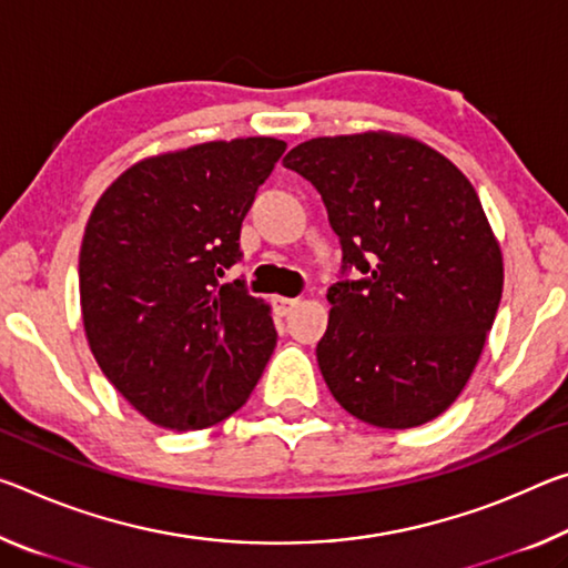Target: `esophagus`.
<instances>
[{
  "instance_id": "1",
  "label": "esophagus",
  "mask_w": 568,
  "mask_h": 568,
  "mask_svg": "<svg viewBox=\"0 0 568 568\" xmlns=\"http://www.w3.org/2000/svg\"><path fill=\"white\" fill-rule=\"evenodd\" d=\"M295 305H298V298H281V295H275L273 298V311H275V316H291L293 313V308Z\"/></svg>"
}]
</instances>
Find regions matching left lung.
<instances>
[{"label":"left lung","mask_w":568,"mask_h":568,"mask_svg":"<svg viewBox=\"0 0 568 568\" xmlns=\"http://www.w3.org/2000/svg\"><path fill=\"white\" fill-rule=\"evenodd\" d=\"M318 189L341 240L323 379L356 419L409 429L465 389L503 295V255L473 184L427 143L386 131L303 141L283 159Z\"/></svg>","instance_id":"8db88e82"}]
</instances>
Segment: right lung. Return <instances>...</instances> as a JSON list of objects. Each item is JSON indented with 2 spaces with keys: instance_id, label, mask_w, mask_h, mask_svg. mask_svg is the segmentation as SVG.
I'll return each mask as SVG.
<instances>
[{
  "instance_id": "obj_1",
  "label": "right lung",
  "mask_w": 568,
  "mask_h": 568,
  "mask_svg": "<svg viewBox=\"0 0 568 568\" xmlns=\"http://www.w3.org/2000/svg\"><path fill=\"white\" fill-rule=\"evenodd\" d=\"M285 141H210L125 169L80 245L88 346L123 399L164 429H204L255 389L277 333L245 283L240 227Z\"/></svg>"
}]
</instances>
